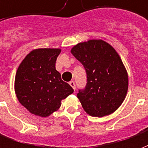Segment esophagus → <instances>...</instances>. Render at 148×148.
I'll return each instance as SVG.
<instances>
[{
	"mask_svg": "<svg viewBox=\"0 0 148 148\" xmlns=\"http://www.w3.org/2000/svg\"><path fill=\"white\" fill-rule=\"evenodd\" d=\"M69 84L71 87H73V89H74V90H75V82L74 81H70L69 82Z\"/></svg>",
	"mask_w": 148,
	"mask_h": 148,
	"instance_id": "esophagus-1",
	"label": "esophagus"
}]
</instances>
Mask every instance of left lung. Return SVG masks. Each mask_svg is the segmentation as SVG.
I'll return each instance as SVG.
<instances>
[{"label":"left lung","mask_w":148,"mask_h":148,"mask_svg":"<svg viewBox=\"0 0 148 148\" xmlns=\"http://www.w3.org/2000/svg\"><path fill=\"white\" fill-rule=\"evenodd\" d=\"M71 53L84 66L87 83L77 98L90 116L113 114L125 99L129 76L121 58L113 46L102 39L76 44Z\"/></svg>","instance_id":"8db88e82"}]
</instances>
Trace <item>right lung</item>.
I'll return each instance as SVG.
<instances>
[{
  "mask_svg": "<svg viewBox=\"0 0 148 148\" xmlns=\"http://www.w3.org/2000/svg\"><path fill=\"white\" fill-rule=\"evenodd\" d=\"M61 52L59 48L34 49L19 64L14 83L15 93L19 103L31 114L49 117L74 91L56 70L55 64Z\"/></svg>",
  "mask_w": 148,
  "mask_h": 148,
  "instance_id": "add662e5",
  "label": "right lung"
}]
</instances>
